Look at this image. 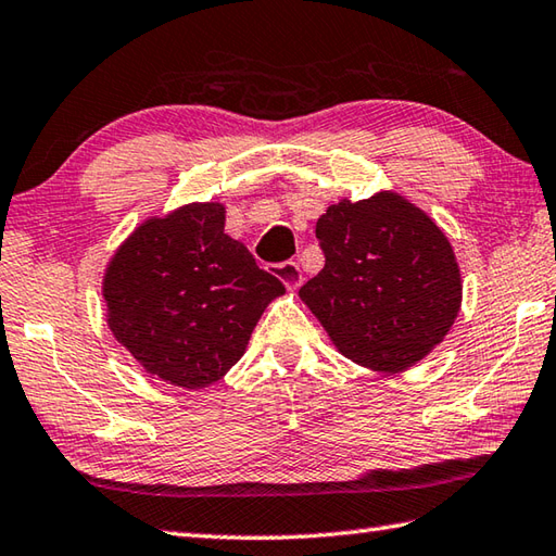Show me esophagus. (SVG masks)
I'll list each match as a JSON object with an SVG mask.
<instances>
[{
	"label": "esophagus",
	"instance_id": "34e87169",
	"mask_svg": "<svg viewBox=\"0 0 556 556\" xmlns=\"http://www.w3.org/2000/svg\"><path fill=\"white\" fill-rule=\"evenodd\" d=\"M271 275H275L277 279L285 281L287 289H299L303 285V271L299 267V263H281V265H275L271 267Z\"/></svg>",
	"mask_w": 556,
	"mask_h": 556
}]
</instances>
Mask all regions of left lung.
I'll return each mask as SVG.
<instances>
[{
    "label": "left lung",
    "instance_id": "1",
    "mask_svg": "<svg viewBox=\"0 0 556 556\" xmlns=\"http://www.w3.org/2000/svg\"><path fill=\"white\" fill-rule=\"evenodd\" d=\"M325 267L299 289L354 364L400 374L453 328L463 279L437 222L393 190L330 204L315 224Z\"/></svg>",
    "mask_w": 556,
    "mask_h": 556
}]
</instances>
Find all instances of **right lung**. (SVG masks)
<instances>
[{
  "label": "right lung",
  "instance_id": "1",
  "mask_svg": "<svg viewBox=\"0 0 556 556\" xmlns=\"http://www.w3.org/2000/svg\"><path fill=\"white\" fill-rule=\"evenodd\" d=\"M222 202L149 216L103 277L105 320L149 376L185 390L224 378L285 285L224 233Z\"/></svg>",
  "mask_w": 556,
  "mask_h": 556
}]
</instances>
